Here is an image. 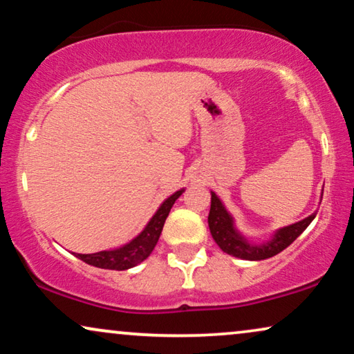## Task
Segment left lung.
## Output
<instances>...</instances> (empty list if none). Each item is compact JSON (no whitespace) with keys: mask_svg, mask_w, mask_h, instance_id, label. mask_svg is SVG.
<instances>
[{"mask_svg":"<svg viewBox=\"0 0 354 354\" xmlns=\"http://www.w3.org/2000/svg\"><path fill=\"white\" fill-rule=\"evenodd\" d=\"M212 202L209 212V228L212 238L218 244L221 251L230 256L244 259V261H263V259L273 257L283 251L304 232L315 218V212L313 215L306 216L304 220L296 221L293 225L279 228L267 241L252 243L239 232L234 225L233 215L226 210V207L214 191H210Z\"/></svg>","mask_w":354,"mask_h":354,"instance_id":"8db88e82","label":"left lung"}]
</instances>
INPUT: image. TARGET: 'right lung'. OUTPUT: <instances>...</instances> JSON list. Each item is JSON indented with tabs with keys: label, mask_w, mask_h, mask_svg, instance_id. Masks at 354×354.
Here are the masks:
<instances>
[{
	"label": "right lung",
	"mask_w": 354,
	"mask_h": 354,
	"mask_svg": "<svg viewBox=\"0 0 354 354\" xmlns=\"http://www.w3.org/2000/svg\"><path fill=\"white\" fill-rule=\"evenodd\" d=\"M185 192V187L180 191L173 192L168 199H165L160 207L155 212L149 223L144 226V230L138 236L131 239L129 243L122 244L120 248L108 249V251H100L93 254H75V257L81 259L88 266L98 267V268H108V270H128L139 266L140 262L145 261L150 254H152L153 248L157 246L160 234H162L165 220L171 210L174 202Z\"/></svg>",
	"instance_id": "1"
}]
</instances>
